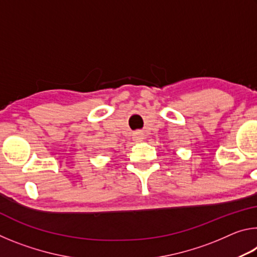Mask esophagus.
Returning <instances> with one entry per match:
<instances>
[{
  "label": "esophagus",
  "mask_w": 257,
  "mask_h": 257,
  "mask_svg": "<svg viewBox=\"0 0 257 257\" xmlns=\"http://www.w3.org/2000/svg\"><path fill=\"white\" fill-rule=\"evenodd\" d=\"M134 138H135V141H136V142H141L143 139V136H142L141 133H136V134H135Z\"/></svg>",
  "instance_id": "1"
}]
</instances>
